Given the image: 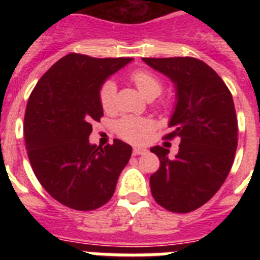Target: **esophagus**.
Returning <instances> with one entry per match:
<instances>
[{
  "mask_svg": "<svg viewBox=\"0 0 260 260\" xmlns=\"http://www.w3.org/2000/svg\"><path fill=\"white\" fill-rule=\"evenodd\" d=\"M147 151L144 150V148H139V147H135L134 150H133V155L137 156V155H143V153H146Z\"/></svg>",
  "mask_w": 260,
  "mask_h": 260,
  "instance_id": "esophagus-1",
  "label": "esophagus"
}]
</instances>
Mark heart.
<instances>
[{
    "instance_id": "obj_1",
    "label": "heart",
    "mask_w": 260,
    "mask_h": 260,
    "mask_svg": "<svg viewBox=\"0 0 260 260\" xmlns=\"http://www.w3.org/2000/svg\"><path fill=\"white\" fill-rule=\"evenodd\" d=\"M130 80L137 89L148 100H152L162 91V82L156 74L148 70H135L130 74ZM117 87L112 80H107L99 89V103L105 113H112L116 109ZM165 105V103H161ZM151 122L148 119L123 117L116 123V132L119 137L130 143H142L150 133Z\"/></svg>"
}]
</instances>
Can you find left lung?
Wrapping results in <instances>:
<instances>
[{"label":"left lung","mask_w":260,"mask_h":260,"mask_svg":"<svg viewBox=\"0 0 260 260\" xmlns=\"http://www.w3.org/2000/svg\"><path fill=\"white\" fill-rule=\"evenodd\" d=\"M176 84L177 105L165 139L180 138L174 158L156 146L160 168L150 177L156 203L187 213L207 203L226 180L238 143V122L232 93L212 68L194 57L143 58Z\"/></svg>","instance_id":"obj_1"}]
</instances>
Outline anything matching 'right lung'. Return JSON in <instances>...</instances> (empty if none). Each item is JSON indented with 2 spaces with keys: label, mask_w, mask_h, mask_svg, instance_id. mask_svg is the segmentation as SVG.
<instances>
[{
  "label": "right lung",
  "mask_w": 260,
  "mask_h": 260,
  "mask_svg": "<svg viewBox=\"0 0 260 260\" xmlns=\"http://www.w3.org/2000/svg\"><path fill=\"white\" fill-rule=\"evenodd\" d=\"M133 58H95L70 53L32 89L24 114V141L32 171L52 198L77 211H93L113 197L133 148L119 139L89 144L103 109L99 89Z\"/></svg>",
  "instance_id": "1"
}]
</instances>
